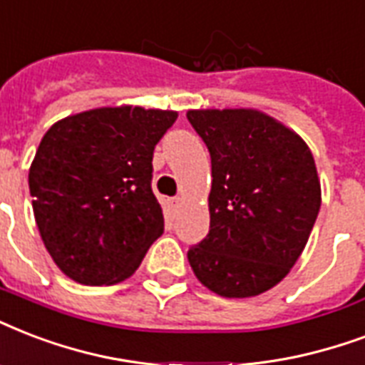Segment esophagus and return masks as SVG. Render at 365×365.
I'll list each match as a JSON object with an SVG mask.
<instances>
[{"instance_id": "esophagus-1", "label": "esophagus", "mask_w": 365, "mask_h": 365, "mask_svg": "<svg viewBox=\"0 0 365 365\" xmlns=\"http://www.w3.org/2000/svg\"><path fill=\"white\" fill-rule=\"evenodd\" d=\"M182 203V197H173V205H180Z\"/></svg>"}]
</instances>
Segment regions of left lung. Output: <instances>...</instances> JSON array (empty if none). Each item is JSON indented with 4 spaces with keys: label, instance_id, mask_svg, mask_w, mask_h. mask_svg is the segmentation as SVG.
I'll list each match as a JSON object with an SVG mask.
<instances>
[{
    "label": "left lung",
    "instance_id": "left-lung-1",
    "mask_svg": "<svg viewBox=\"0 0 365 365\" xmlns=\"http://www.w3.org/2000/svg\"><path fill=\"white\" fill-rule=\"evenodd\" d=\"M211 154L209 234L188 250L207 289L261 295L289 274L320 211L314 158L303 138L253 108L188 110Z\"/></svg>",
    "mask_w": 365,
    "mask_h": 365
}]
</instances>
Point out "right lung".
Here are the masks:
<instances>
[{"instance_id":"add662e5","label":"right lung","mask_w":365,"mask_h":365,"mask_svg":"<svg viewBox=\"0 0 365 365\" xmlns=\"http://www.w3.org/2000/svg\"><path fill=\"white\" fill-rule=\"evenodd\" d=\"M177 115L104 106L68 115L45 133L28 185L41 240L68 278L83 285L123 282L162 236L152 156Z\"/></svg>"}]
</instances>
